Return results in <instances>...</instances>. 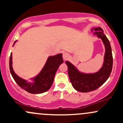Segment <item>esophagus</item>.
<instances>
[{
	"label": "esophagus",
	"mask_w": 123,
	"mask_h": 123,
	"mask_svg": "<svg viewBox=\"0 0 123 123\" xmlns=\"http://www.w3.org/2000/svg\"><path fill=\"white\" fill-rule=\"evenodd\" d=\"M69 55L67 53H63V58L64 60H66L69 58Z\"/></svg>",
	"instance_id": "obj_1"
}]
</instances>
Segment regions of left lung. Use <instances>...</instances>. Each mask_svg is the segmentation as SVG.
<instances>
[{"label": "left lung", "instance_id": "1", "mask_svg": "<svg viewBox=\"0 0 123 123\" xmlns=\"http://www.w3.org/2000/svg\"><path fill=\"white\" fill-rule=\"evenodd\" d=\"M94 35L101 39L105 47V54L102 67L98 72L93 73L81 72L76 66L68 61H66L68 67V74L74 88L82 93L92 92L100 87L109 79L113 68V56L109 40L104 34L101 27L92 29Z\"/></svg>", "mask_w": 123, "mask_h": 123}]
</instances>
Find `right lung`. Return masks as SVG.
<instances>
[{"instance_id":"obj_1","label":"right lung","mask_w":123,"mask_h":123,"mask_svg":"<svg viewBox=\"0 0 123 123\" xmlns=\"http://www.w3.org/2000/svg\"><path fill=\"white\" fill-rule=\"evenodd\" d=\"M17 40L14 42L15 44ZM63 63L62 54L49 56L44 67L40 72L35 77L31 78L32 82L19 77L14 72L12 67V53H11L9 60L10 71L16 83L26 92L31 94H40L47 92L50 89L54 81L56 73L60 65Z\"/></svg>"}]
</instances>
